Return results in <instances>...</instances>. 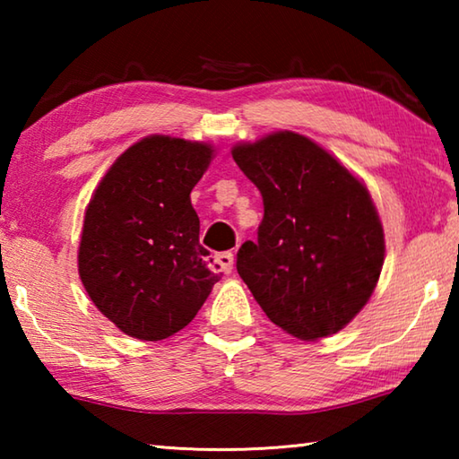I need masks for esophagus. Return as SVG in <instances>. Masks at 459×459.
<instances>
[{
  "label": "esophagus",
  "instance_id": "34e87169",
  "mask_svg": "<svg viewBox=\"0 0 459 459\" xmlns=\"http://www.w3.org/2000/svg\"><path fill=\"white\" fill-rule=\"evenodd\" d=\"M216 263H219L222 273H230L232 265H235V255H232L230 251L219 253V255H216Z\"/></svg>",
  "mask_w": 459,
  "mask_h": 459
}]
</instances>
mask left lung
<instances>
[{
	"instance_id": "left-lung-1",
	"label": "left lung",
	"mask_w": 459,
	"mask_h": 459,
	"mask_svg": "<svg viewBox=\"0 0 459 459\" xmlns=\"http://www.w3.org/2000/svg\"><path fill=\"white\" fill-rule=\"evenodd\" d=\"M263 196L257 240L237 271L263 312L301 340L352 320L375 291L385 235L368 192L312 139L279 131L232 150Z\"/></svg>"
}]
</instances>
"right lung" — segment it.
Segmentation results:
<instances>
[{
	"mask_svg": "<svg viewBox=\"0 0 459 459\" xmlns=\"http://www.w3.org/2000/svg\"><path fill=\"white\" fill-rule=\"evenodd\" d=\"M211 160V145L152 135L131 145L95 190L79 273L92 304L127 336L155 342L180 332L221 279L190 202Z\"/></svg>",
	"mask_w": 459,
	"mask_h": 459,
	"instance_id": "add662e5",
	"label": "right lung"
}]
</instances>
